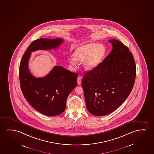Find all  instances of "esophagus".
Returning a JSON list of instances; mask_svg holds the SVG:
<instances>
[{
	"mask_svg": "<svg viewBox=\"0 0 154 154\" xmlns=\"http://www.w3.org/2000/svg\"><path fill=\"white\" fill-rule=\"evenodd\" d=\"M82 79V76H79L78 78L77 81H78V83L79 85H81V84Z\"/></svg>",
	"mask_w": 154,
	"mask_h": 154,
	"instance_id": "34e87169",
	"label": "esophagus"
}]
</instances>
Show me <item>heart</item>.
Returning <instances> with one entry per match:
<instances>
[{
	"instance_id": "heart-1",
	"label": "heart",
	"mask_w": 154,
	"mask_h": 154,
	"mask_svg": "<svg viewBox=\"0 0 154 154\" xmlns=\"http://www.w3.org/2000/svg\"><path fill=\"white\" fill-rule=\"evenodd\" d=\"M106 54L104 45L95 42L83 44L75 48L73 55L69 58V63L74 66L79 62H84V67L88 71L97 69L102 63Z\"/></svg>"
}]
</instances>
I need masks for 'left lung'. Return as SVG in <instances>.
Returning a JSON list of instances; mask_svg holds the SVG:
<instances>
[{
  "label": "left lung",
  "instance_id": "1",
  "mask_svg": "<svg viewBox=\"0 0 154 154\" xmlns=\"http://www.w3.org/2000/svg\"><path fill=\"white\" fill-rule=\"evenodd\" d=\"M113 48L95 69L85 72L82 81L88 110L92 115H108L121 106L134 85L136 68L128 47L110 39Z\"/></svg>",
  "mask_w": 154,
  "mask_h": 154
}]
</instances>
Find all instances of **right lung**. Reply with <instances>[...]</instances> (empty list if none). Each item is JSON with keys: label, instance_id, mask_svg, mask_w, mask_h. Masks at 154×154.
I'll return each instance as SVG.
<instances>
[{"label": "right lung", "instance_id": "1", "mask_svg": "<svg viewBox=\"0 0 154 154\" xmlns=\"http://www.w3.org/2000/svg\"><path fill=\"white\" fill-rule=\"evenodd\" d=\"M62 38H40L32 42L22 57L20 65V88L28 103L48 116L60 115L65 110L67 97L77 85L78 74L55 66L45 76L35 78L28 69L31 52L56 48Z\"/></svg>", "mask_w": 154, "mask_h": 154}]
</instances>
